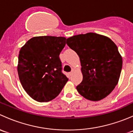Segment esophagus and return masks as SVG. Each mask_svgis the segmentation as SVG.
<instances>
[{
    "instance_id": "obj_1",
    "label": "esophagus",
    "mask_w": 133,
    "mask_h": 133,
    "mask_svg": "<svg viewBox=\"0 0 133 133\" xmlns=\"http://www.w3.org/2000/svg\"><path fill=\"white\" fill-rule=\"evenodd\" d=\"M73 73V70H72L71 71L69 72V76H71V75H72Z\"/></svg>"
}]
</instances>
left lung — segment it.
Masks as SVG:
<instances>
[{
  "instance_id": "8db88e82",
  "label": "left lung",
  "mask_w": 133,
  "mask_h": 133,
  "mask_svg": "<svg viewBox=\"0 0 133 133\" xmlns=\"http://www.w3.org/2000/svg\"><path fill=\"white\" fill-rule=\"evenodd\" d=\"M68 46L80 58L83 75L78 92L91 101L108 96L118 82L122 58L117 46L105 36L88 33L67 38Z\"/></svg>"
}]
</instances>
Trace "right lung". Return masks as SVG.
I'll return each mask as SVG.
<instances>
[{
  "mask_svg": "<svg viewBox=\"0 0 133 133\" xmlns=\"http://www.w3.org/2000/svg\"><path fill=\"white\" fill-rule=\"evenodd\" d=\"M65 40L62 37H35L20 50L18 77L25 92L36 101L47 102L54 99L68 81L62 72L59 58Z\"/></svg>",
  "mask_w": 133,
  "mask_h": 133,
  "instance_id": "add662e5",
  "label": "right lung"
}]
</instances>
